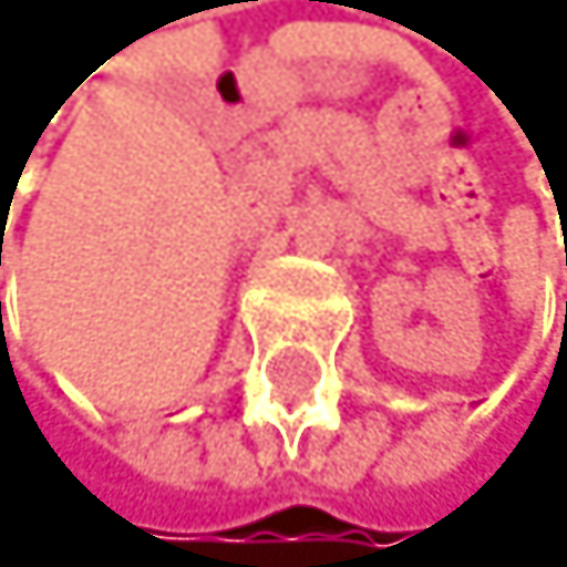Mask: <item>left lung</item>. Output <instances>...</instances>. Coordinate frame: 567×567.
Returning a JSON list of instances; mask_svg holds the SVG:
<instances>
[{"label":"left lung","mask_w":567,"mask_h":567,"mask_svg":"<svg viewBox=\"0 0 567 567\" xmlns=\"http://www.w3.org/2000/svg\"><path fill=\"white\" fill-rule=\"evenodd\" d=\"M565 319H567V303H565Z\"/></svg>","instance_id":"8db88e82"}]
</instances>
